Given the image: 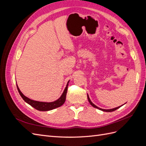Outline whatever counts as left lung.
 <instances>
[{
  "label": "left lung",
  "instance_id": "8db88e82",
  "mask_svg": "<svg viewBox=\"0 0 146 146\" xmlns=\"http://www.w3.org/2000/svg\"><path fill=\"white\" fill-rule=\"evenodd\" d=\"M88 101H89V102L90 103V104L92 106V107H94V108H98L99 110H102V111H106V112H111V111H115V110H116L117 109H118L119 108H120V107H121H121H118L114 108H113V109H110V110H104V109H102V108H100L98 107H97L96 105H95L94 104H92V102H91V100L90 99V98H89V96H88Z\"/></svg>",
  "mask_w": 146,
  "mask_h": 146
}]
</instances>
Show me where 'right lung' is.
Here are the masks:
<instances>
[{"label": "right lung", "mask_w": 146, "mask_h": 146, "mask_svg": "<svg viewBox=\"0 0 146 146\" xmlns=\"http://www.w3.org/2000/svg\"><path fill=\"white\" fill-rule=\"evenodd\" d=\"M68 83L67 84V85H66V87L63 92V93L62 94V95H61L60 98L58 100H56L54 102H38V101H35L33 100H31L28 98H27V97H25L23 93H22L21 91L19 89L18 86H17V88L21 96L22 97V98H23L26 102L28 103L29 105H30L32 107H33L35 109L39 110V111H49V110L58 108L64 103V102L66 100V94H67Z\"/></svg>", "instance_id": "1"}]
</instances>
